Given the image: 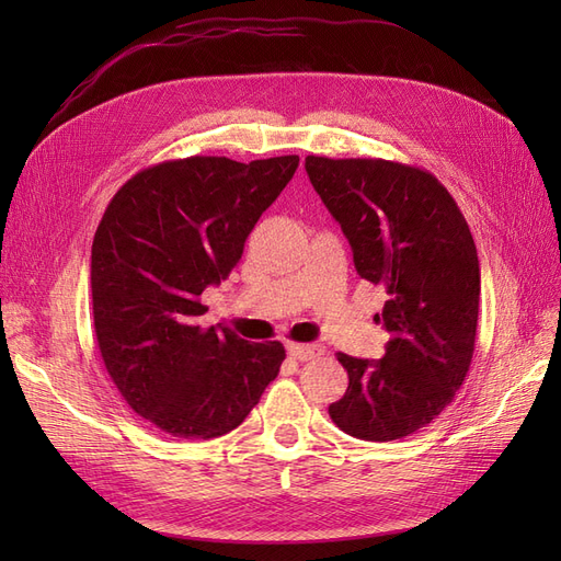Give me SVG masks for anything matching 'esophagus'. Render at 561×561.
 I'll list each match as a JSON object with an SVG mask.
<instances>
[{
	"label": "esophagus",
	"instance_id": "obj_1",
	"mask_svg": "<svg viewBox=\"0 0 561 561\" xmlns=\"http://www.w3.org/2000/svg\"><path fill=\"white\" fill-rule=\"evenodd\" d=\"M287 353H290L295 360L304 363V360H313V358H318V355L325 353V346H320V344H287Z\"/></svg>",
	"mask_w": 561,
	"mask_h": 561
}]
</instances>
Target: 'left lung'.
Returning <instances> with one entry per match:
<instances>
[{"instance_id": "8db88e82", "label": "left lung", "mask_w": 561, "mask_h": 561, "mask_svg": "<svg viewBox=\"0 0 561 561\" xmlns=\"http://www.w3.org/2000/svg\"><path fill=\"white\" fill-rule=\"evenodd\" d=\"M313 190L351 243L360 278L383 285L381 360L336 353L348 371L330 416L346 435L390 443L445 410L474 351L480 262L466 217L435 175L386 159L307 157Z\"/></svg>"}]
</instances>
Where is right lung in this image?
<instances>
[{
  "mask_svg": "<svg viewBox=\"0 0 561 561\" xmlns=\"http://www.w3.org/2000/svg\"><path fill=\"white\" fill-rule=\"evenodd\" d=\"M299 157L163 161L133 175L100 219L91 250L98 348L118 393L178 439L241 426L278 377L280 342L203 328L201 295L241 260Z\"/></svg>",
  "mask_w": 561,
  "mask_h": 561,
  "instance_id": "1",
  "label": "right lung"
}]
</instances>
